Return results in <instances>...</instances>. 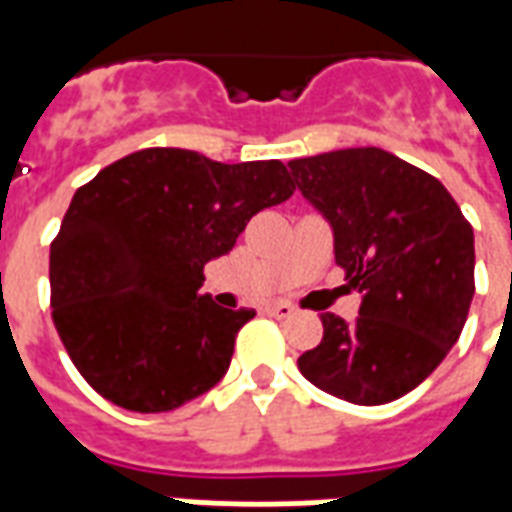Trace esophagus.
I'll return each mask as SVG.
<instances>
[{
    "label": "esophagus",
    "instance_id": "1",
    "mask_svg": "<svg viewBox=\"0 0 512 512\" xmlns=\"http://www.w3.org/2000/svg\"><path fill=\"white\" fill-rule=\"evenodd\" d=\"M268 312H271L274 318H293V315H296V307L288 304V301H274V304H268Z\"/></svg>",
    "mask_w": 512,
    "mask_h": 512
}]
</instances>
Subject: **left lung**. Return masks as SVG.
Returning <instances> with one entry per match:
<instances>
[{
  "instance_id": "left-lung-1",
  "label": "left lung",
  "mask_w": 512,
  "mask_h": 512,
  "mask_svg": "<svg viewBox=\"0 0 512 512\" xmlns=\"http://www.w3.org/2000/svg\"><path fill=\"white\" fill-rule=\"evenodd\" d=\"M293 186L334 230V260L362 293L359 318L323 312L301 376L356 406L397 400L458 343L474 296L472 224L425 169L381 147L288 164Z\"/></svg>"
}]
</instances>
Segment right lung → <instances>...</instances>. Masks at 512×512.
Returning <instances> with one entry per match:
<instances>
[{
  "mask_svg": "<svg viewBox=\"0 0 512 512\" xmlns=\"http://www.w3.org/2000/svg\"><path fill=\"white\" fill-rule=\"evenodd\" d=\"M293 189L277 158L222 164L180 147L136 150L76 189L49 279L51 318L84 381L142 414L219 384L255 310L200 293L205 263Z\"/></svg>",
  "mask_w": 512,
  "mask_h": 512,
  "instance_id": "add662e5",
  "label": "right lung"
}]
</instances>
